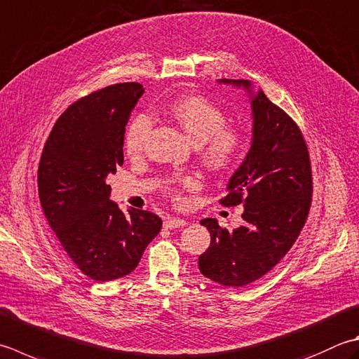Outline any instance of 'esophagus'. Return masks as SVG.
Returning <instances> with one entry per match:
<instances>
[{
    "label": "esophagus",
    "mask_w": 359,
    "mask_h": 359,
    "mask_svg": "<svg viewBox=\"0 0 359 359\" xmlns=\"http://www.w3.org/2000/svg\"><path fill=\"white\" fill-rule=\"evenodd\" d=\"M184 226H187V221L179 219V217H168V219L165 221L166 229H180Z\"/></svg>",
    "instance_id": "34e87169"
}]
</instances>
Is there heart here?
I'll list each match as a JSON object with an SVG mask.
<instances>
[{"label":"heart","instance_id":"heart-1","mask_svg":"<svg viewBox=\"0 0 359 359\" xmlns=\"http://www.w3.org/2000/svg\"><path fill=\"white\" fill-rule=\"evenodd\" d=\"M166 114L177 121L187 135L199 146L202 163L213 172H227L238 165L245 147V133L235 124H226L224 110L203 96L180 97L166 105ZM152 118L140 114L132 118L124 133V151L129 157L142 156L151 135ZM193 175H180L170 182L168 194L179 201L182 189L194 188Z\"/></svg>","mask_w":359,"mask_h":359}]
</instances>
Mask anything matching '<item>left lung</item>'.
Wrapping results in <instances>:
<instances>
[{"label": "left lung", "instance_id": "1", "mask_svg": "<svg viewBox=\"0 0 359 359\" xmlns=\"http://www.w3.org/2000/svg\"><path fill=\"white\" fill-rule=\"evenodd\" d=\"M221 82L252 96V146L219 201L224 207L243 203L244 222L227 230L212 217L201 221L212 243L199 257V271L222 286L241 287L266 276L299 238L311 207V161L296 121L262 90L252 95L243 79Z\"/></svg>", "mask_w": 359, "mask_h": 359}]
</instances>
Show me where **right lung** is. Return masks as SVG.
<instances>
[{"instance_id":"1","label":"right lung","mask_w":359,"mask_h":359,"mask_svg":"<svg viewBox=\"0 0 359 359\" xmlns=\"http://www.w3.org/2000/svg\"><path fill=\"white\" fill-rule=\"evenodd\" d=\"M144 88L115 83L81 97L55 121L40 157V205L63 250L96 282L128 276L161 229L146 210L124 213L109 199L123 165L126 124Z\"/></svg>"}]
</instances>
